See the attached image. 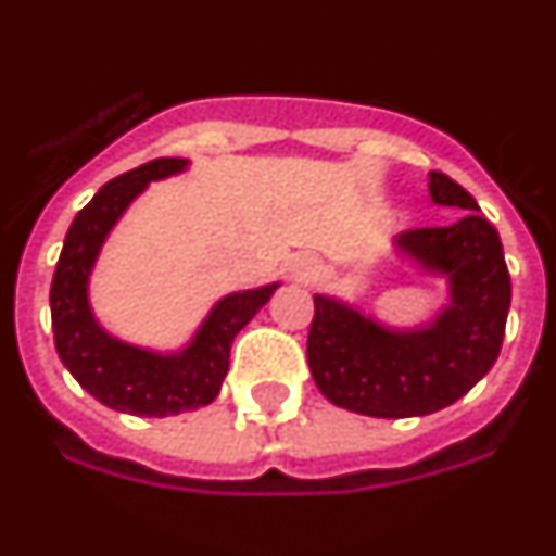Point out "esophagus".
Listing matches in <instances>:
<instances>
[{
  "label": "esophagus",
  "instance_id": "1",
  "mask_svg": "<svg viewBox=\"0 0 556 556\" xmlns=\"http://www.w3.org/2000/svg\"><path fill=\"white\" fill-rule=\"evenodd\" d=\"M291 270L296 279H311L316 274V263L311 260V256H296L291 265Z\"/></svg>",
  "mask_w": 556,
  "mask_h": 556
}]
</instances>
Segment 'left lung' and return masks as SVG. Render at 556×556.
<instances>
[{"mask_svg": "<svg viewBox=\"0 0 556 556\" xmlns=\"http://www.w3.org/2000/svg\"><path fill=\"white\" fill-rule=\"evenodd\" d=\"M438 206L466 208L450 226L409 228L395 249L450 279V305L432 325L390 330L356 307L314 296L307 365L336 407L372 418H409L450 407L478 384L501 353L511 279L497 228L444 172L429 175Z\"/></svg>", "mask_w": 556, "mask_h": 556, "instance_id": "obj_1", "label": "left lung"}]
</instances>
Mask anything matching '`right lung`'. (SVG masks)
Returning <instances> with one entry per match:
<instances>
[{
	"mask_svg": "<svg viewBox=\"0 0 556 556\" xmlns=\"http://www.w3.org/2000/svg\"><path fill=\"white\" fill-rule=\"evenodd\" d=\"M184 157H157L98 189L76 214L50 286V314L59 358L73 379L101 404L129 415H177L217 399L228 372L231 342L277 291V282L223 296L180 353H152L112 339L87 302V279L101 242L149 180L186 169Z\"/></svg>",
	"mask_w": 556,
	"mask_h": 556,
	"instance_id": "obj_1",
	"label": "right lung"
}]
</instances>
